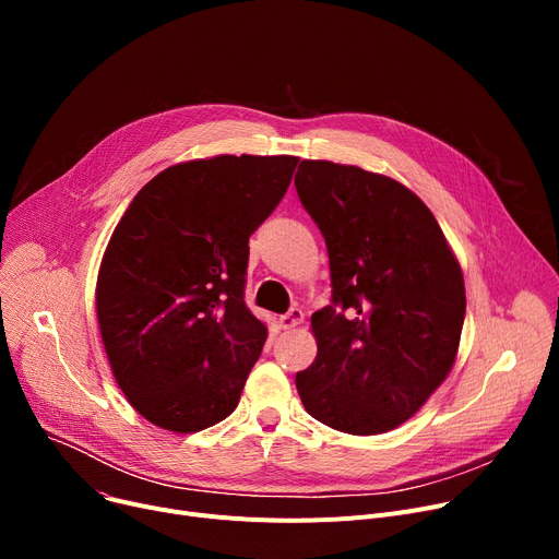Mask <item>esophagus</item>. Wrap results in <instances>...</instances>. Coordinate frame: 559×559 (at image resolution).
I'll list each match as a JSON object with an SVG mask.
<instances>
[{
  "label": "esophagus",
  "instance_id": "obj_1",
  "mask_svg": "<svg viewBox=\"0 0 559 559\" xmlns=\"http://www.w3.org/2000/svg\"><path fill=\"white\" fill-rule=\"evenodd\" d=\"M301 321H304V310L299 306H292L285 314H281L278 324H281V329H295L301 324Z\"/></svg>",
  "mask_w": 559,
  "mask_h": 559
}]
</instances>
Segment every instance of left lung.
Listing matches in <instances>:
<instances>
[{
  "mask_svg": "<svg viewBox=\"0 0 559 559\" xmlns=\"http://www.w3.org/2000/svg\"><path fill=\"white\" fill-rule=\"evenodd\" d=\"M297 194L326 240L333 304L312 314L314 362L297 373L317 421L388 432L449 376L464 324V278L428 205L356 165L301 160Z\"/></svg>",
  "mask_w": 559,
  "mask_h": 559,
  "instance_id": "left-lung-1",
  "label": "left lung"
}]
</instances>
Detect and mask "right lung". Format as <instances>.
I'll return each instance as SVG.
<instances>
[{"label":"right lung","instance_id":"right-lung-1","mask_svg":"<svg viewBox=\"0 0 559 559\" xmlns=\"http://www.w3.org/2000/svg\"><path fill=\"white\" fill-rule=\"evenodd\" d=\"M295 156L171 165L115 226L97 319L117 385L138 413L197 432L238 407L267 329L245 304L251 233L289 188Z\"/></svg>","mask_w":559,"mask_h":559}]
</instances>
